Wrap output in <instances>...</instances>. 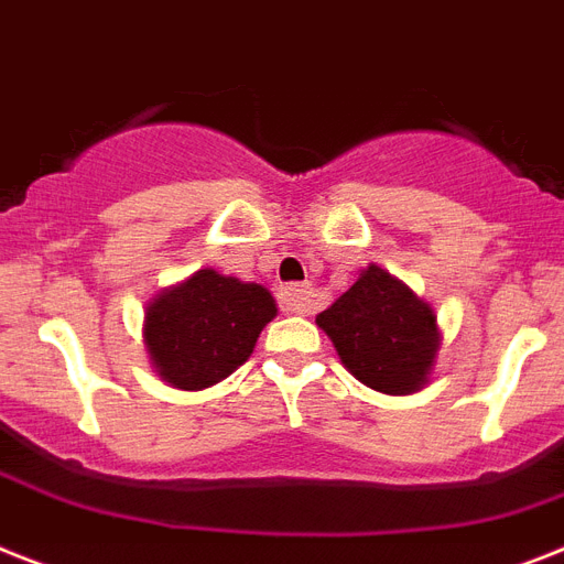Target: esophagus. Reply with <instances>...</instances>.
Masks as SVG:
<instances>
[{"label": "esophagus", "mask_w": 564, "mask_h": 564, "mask_svg": "<svg viewBox=\"0 0 564 564\" xmlns=\"http://www.w3.org/2000/svg\"><path fill=\"white\" fill-rule=\"evenodd\" d=\"M279 305L288 314H308L316 305V293L314 288L305 285V282H291L279 291Z\"/></svg>", "instance_id": "1"}]
</instances>
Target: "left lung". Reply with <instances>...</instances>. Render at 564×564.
I'll list each match as a JSON object with an SVG mask.
<instances>
[{"label": "left lung", "mask_w": 564, "mask_h": 564, "mask_svg": "<svg viewBox=\"0 0 564 564\" xmlns=\"http://www.w3.org/2000/svg\"><path fill=\"white\" fill-rule=\"evenodd\" d=\"M316 325L332 337L346 369L386 394L421 389L438 351L430 305L377 264L316 314Z\"/></svg>", "instance_id": "1"}]
</instances>
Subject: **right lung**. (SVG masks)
I'll list each match as a JSON object with an SVG mask.
<instances>
[{
	"instance_id": "right-lung-1",
	"label": "right lung",
	"mask_w": 564,
	"mask_h": 564,
	"mask_svg": "<svg viewBox=\"0 0 564 564\" xmlns=\"http://www.w3.org/2000/svg\"><path fill=\"white\" fill-rule=\"evenodd\" d=\"M276 316L262 285L216 271H198L147 308V348L175 389H204L225 380L253 355L262 328Z\"/></svg>"
}]
</instances>
